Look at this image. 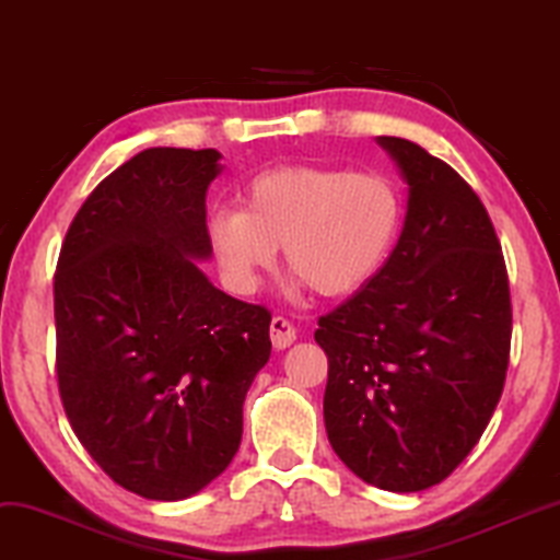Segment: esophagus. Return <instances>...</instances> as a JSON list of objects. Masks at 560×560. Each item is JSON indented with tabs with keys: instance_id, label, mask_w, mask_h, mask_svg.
Instances as JSON below:
<instances>
[{
	"instance_id": "obj_1",
	"label": "esophagus",
	"mask_w": 560,
	"mask_h": 560,
	"mask_svg": "<svg viewBox=\"0 0 560 560\" xmlns=\"http://www.w3.org/2000/svg\"><path fill=\"white\" fill-rule=\"evenodd\" d=\"M296 341V328L292 323L287 320V317L276 315L271 320V343L273 349H287V346H292Z\"/></svg>"
}]
</instances>
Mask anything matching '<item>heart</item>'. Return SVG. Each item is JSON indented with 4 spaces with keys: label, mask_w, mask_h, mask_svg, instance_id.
<instances>
[{
    "label": "heart",
    "mask_w": 560,
    "mask_h": 560,
    "mask_svg": "<svg viewBox=\"0 0 560 560\" xmlns=\"http://www.w3.org/2000/svg\"><path fill=\"white\" fill-rule=\"evenodd\" d=\"M240 207L207 224L209 250L224 284L256 292L284 245L289 273L315 294L349 296L393 256L406 219L402 190L380 170L279 165L240 188Z\"/></svg>",
    "instance_id": "1"
}]
</instances>
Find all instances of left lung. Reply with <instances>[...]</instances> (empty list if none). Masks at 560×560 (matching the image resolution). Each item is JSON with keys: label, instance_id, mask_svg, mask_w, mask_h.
<instances>
[{"label": "left lung", "instance_id": "8db88e82", "mask_svg": "<svg viewBox=\"0 0 560 560\" xmlns=\"http://www.w3.org/2000/svg\"><path fill=\"white\" fill-rule=\"evenodd\" d=\"M408 183L406 224L370 284L317 320L330 447L364 483H442L504 390L512 296L497 230L468 183L408 139L380 137Z\"/></svg>", "mask_w": 560, "mask_h": 560}]
</instances>
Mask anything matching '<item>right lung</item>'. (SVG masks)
I'll return each mask as SVG.
<instances>
[{
  "instance_id": "1",
  "label": "right lung",
  "mask_w": 560,
  "mask_h": 560,
  "mask_svg": "<svg viewBox=\"0 0 560 560\" xmlns=\"http://www.w3.org/2000/svg\"><path fill=\"white\" fill-rule=\"evenodd\" d=\"M217 150L154 147L88 196L54 276L56 377L77 439L126 491L180 501L243 439V402L271 357L264 304L219 292L207 188Z\"/></svg>"
}]
</instances>
